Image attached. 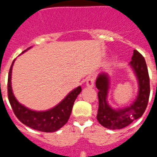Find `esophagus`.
<instances>
[{"mask_svg":"<svg viewBox=\"0 0 157 157\" xmlns=\"http://www.w3.org/2000/svg\"><path fill=\"white\" fill-rule=\"evenodd\" d=\"M86 86L88 88H93L94 86V78L93 76H88L86 78Z\"/></svg>","mask_w":157,"mask_h":157,"instance_id":"34e87169","label":"esophagus"}]
</instances>
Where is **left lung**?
<instances>
[{"label":"left lung","mask_w":157,"mask_h":157,"mask_svg":"<svg viewBox=\"0 0 157 157\" xmlns=\"http://www.w3.org/2000/svg\"><path fill=\"white\" fill-rule=\"evenodd\" d=\"M131 59L132 60L130 62V65L138 78L139 90L138 97L130 107L117 110L112 109L107 101L109 88L108 74L105 72L101 73L96 80L99 101L97 119L101 125L108 129L120 130L130 125L134 120L143 115L149 102L150 86L149 72L145 59L142 55L135 49Z\"/></svg>","instance_id":"1"}]
</instances>
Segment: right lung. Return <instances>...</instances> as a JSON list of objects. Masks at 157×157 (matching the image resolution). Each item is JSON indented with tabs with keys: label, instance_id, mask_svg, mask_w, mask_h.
Returning a JSON list of instances; mask_svg holds the SVG:
<instances>
[{
	"label": "right lung",
	"instance_id": "right-lung-1",
	"mask_svg": "<svg viewBox=\"0 0 157 157\" xmlns=\"http://www.w3.org/2000/svg\"><path fill=\"white\" fill-rule=\"evenodd\" d=\"M29 48H30L27 49ZM27 50L23 51V52H26ZM14 62L15 59L12 62L9 70L8 78V100L14 114L16 115L18 120L23 124L30 128L42 132H55L59 128H61L68 121L75 101L82 91L81 86L77 87L74 90L69 93L60 103L58 104L52 109L44 112L33 111L19 103L12 93L11 78H12V70Z\"/></svg>",
	"mask_w": 157,
	"mask_h": 157
}]
</instances>
